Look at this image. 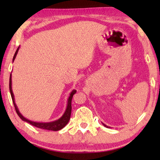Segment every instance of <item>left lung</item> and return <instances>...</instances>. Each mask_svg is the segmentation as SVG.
I'll return each instance as SVG.
<instances>
[{
  "label": "left lung",
  "instance_id": "1",
  "mask_svg": "<svg viewBox=\"0 0 160 160\" xmlns=\"http://www.w3.org/2000/svg\"><path fill=\"white\" fill-rule=\"evenodd\" d=\"M103 124V125H104L105 127H106V128H108V126H107V125H106V124Z\"/></svg>",
  "mask_w": 160,
  "mask_h": 160
}]
</instances>
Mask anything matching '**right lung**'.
<instances>
[{"label":"right lung","mask_w":160,"mask_h":160,"mask_svg":"<svg viewBox=\"0 0 160 160\" xmlns=\"http://www.w3.org/2000/svg\"><path fill=\"white\" fill-rule=\"evenodd\" d=\"M19 47L17 48L16 52H15L14 58H13V62H14L15 58H16L17 52L19 51ZM9 90H10V93H11V96H12V101L13 103H14L15 110H16V112L20 119L22 120L24 122H28V123H30L32 125H33L35 127L38 128H41V129H44V130H53V131H58L62 129L66 125L68 124V122H69L70 118H71V100L72 98H73V96L74 94L76 92V90L73 89V91L71 92V94H70V96L68 98V104H67V108L65 109V113H63V115L61 117L60 119L56 120V121L52 122H46V123H43V122H32L30 120H28V119H26L23 117L22 115L21 114L20 112H19L18 110V108H17L16 103H15L14 101V94H13L12 92V73L10 75V78H9Z\"/></svg>","instance_id":"add662e5"}]
</instances>
